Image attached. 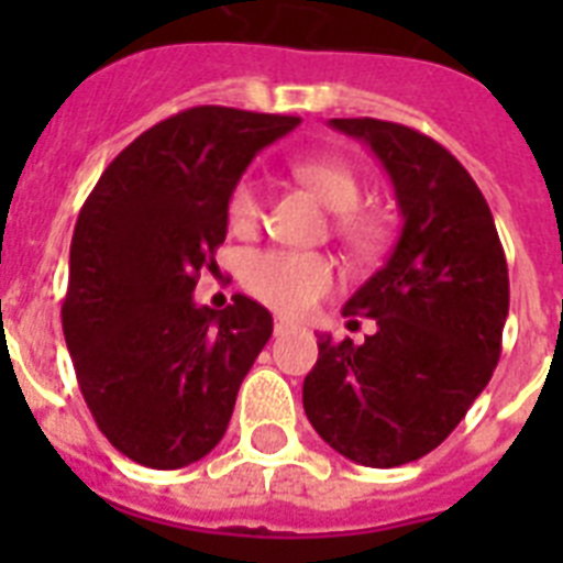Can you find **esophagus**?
Listing matches in <instances>:
<instances>
[{
  "mask_svg": "<svg viewBox=\"0 0 563 563\" xmlns=\"http://www.w3.org/2000/svg\"><path fill=\"white\" fill-rule=\"evenodd\" d=\"M289 321H280V318H277V321H274V335H283V333H289Z\"/></svg>",
  "mask_w": 563,
  "mask_h": 563,
  "instance_id": "obj_1",
  "label": "esophagus"
}]
</instances>
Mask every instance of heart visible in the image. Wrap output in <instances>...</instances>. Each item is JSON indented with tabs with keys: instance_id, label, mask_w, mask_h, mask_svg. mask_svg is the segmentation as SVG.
<instances>
[{
	"instance_id": "1",
	"label": "heart",
	"mask_w": 563,
	"mask_h": 563,
	"mask_svg": "<svg viewBox=\"0 0 563 563\" xmlns=\"http://www.w3.org/2000/svg\"><path fill=\"white\" fill-rule=\"evenodd\" d=\"M295 178L333 210V228L356 254H371L383 242V224L360 210L362 178L351 163L318 154L291 163ZM263 219V192L254 175H242L228 195V221L233 230H254ZM242 283L265 307L283 316H307L318 300L339 286V268L330 256L309 251H256L242 265Z\"/></svg>"
}]
</instances>
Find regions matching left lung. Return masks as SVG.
<instances>
[{
    "label": "left lung",
    "mask_w": 563,
    "mask_h": 563,
    "mask_svg": "<svg viewBox=\"0 0 563 563\" xmlns=\"http://www.w3.org/2000/svg\"><path fill=\"white\" fill-rule=\"evenodd\" d=\"M330 125L365 140L379 157L402 230L388 263L342 309L347 318H374L376 333L362 344L318 339L303 409L344 459L400 467L462 423L497 368L508 316L506 251L476 180L432 136L371 117Z\"/></svg>",
    "instance_id": "obj_1"
}]
</instances>
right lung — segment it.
<instances>
[{"instance_id":"add662e5","label":"right lung","mask_w":563,"mask_h":563,"mask_svg":"<svg viewBox=\"0 0 563 563\" xmlns=\"http://www.w3.org/2000/svg\"><path fill=\"white\" fill-rule=\"evenodd\" d=\"M298 117L180 110L101 172L69 247L66 347L92 420L131 462L178 471L219 444L239 385L272 339V312L192 291L228 236V195Z\"/></svg>"}]
</instances>
